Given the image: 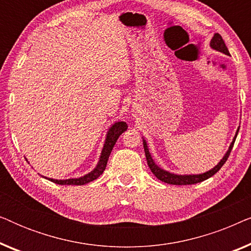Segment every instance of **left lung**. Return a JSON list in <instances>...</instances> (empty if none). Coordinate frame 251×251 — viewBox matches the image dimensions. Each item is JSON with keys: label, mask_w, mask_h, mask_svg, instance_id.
I'll return each instance as SVG.
<instances>
[{"label": "left lung", "mask_w": 251, "mask_h": 251, "mask_svg": "<svg viewBox=\"0 0 251 251\" xmlns=\"http://www.w3.org/2000/svg\"><path fill=\"white\" fill-rule=\"evenodd\" d=\"M210 47L214 50H216V51H219V52H222V53L227 54V56H229L227 47L225 46L224 40H223V37L219 35L218 33H216L215 35H214V37H212V39H211ZM239 129L240 128H238V130H236L234 138H233L231 145H229L227 152L225 153V155L223 156V159L217 163V166H215L214 168H212V169L207 171V173L199 174V175H177V174L169 173V171L162 169V168H160L155 162H154V160L152 159V155H151V153H150V151H149V146H147L146 140L143 138L144 151H145L147 164H149L150 169L154 174V176H155L157 179L162 180V181H164V183H167V184H171V185H192V184L201 183V181H203L205 179H208V178H210L211 176H214V175L217 173V171L223 167V164L226 162V160H227L229 153H231V151L233 149V145H234V142H235V139H236V136H238Z\"/></svg>", "instance_id": "left-lung-1"}]
</instances>
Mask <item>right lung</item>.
<instances>
[{"label": "right lung", "instance_id": "obj_1", "mask_svg": "<svg viewBox=\"0 0 251 251\" xmlns=\"http://www.w3.org/2000/svg\"><path fill=\"white\" fill-rule=\"evenodd\" d=\"M128 129V125L123 121H118L115 122L114 125H112L109 126L107 133H106V139L104 143V146H102L100 156H99V161L97 163V166L90 173L84 175V176L78 177V178H68V179H53V178H48L44 177L46 179L52 181L54 184H59V185H84L90 183V181L97 179V178L100 176V175L104 173L106 164H107L109 154H111L113 147H114L116 140L120 137V135H122L126 130Z\"/></svg>", "mask_w": 251, "mask_h": 251}]
</instances>
